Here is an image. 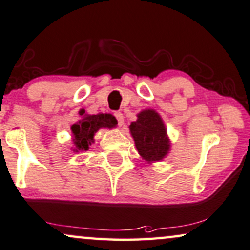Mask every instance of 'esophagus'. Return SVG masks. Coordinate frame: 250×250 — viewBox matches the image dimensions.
I'll use <instances>...</instances> for the list:
<instances>
[{
    "label": "esophagus",
    "instance_id": "1",
    "mask_svg": "<svg viewBox=\"0 0 250 250\" xmlns=\"http://www.w3.org/2000/svg\"><path fill=\"white\" fill-rule=\"evenodd\" d=\"M115 117L117 118L119 126L124 125V116H123L122 112H115Z\"/></svg>",
    "mask_w": 250,
    "mask_h": 250
}]
</instances>
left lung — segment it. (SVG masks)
<instances>
[{
    "label": "left lung",
    "instance_id": "left-lung-1",
    "mask_svg": "<svg viewBox=\"0 0 250 250\" xmlns=\"http://www.w3.org/2000/svg\"><path fill=\"white\" fill-rule=\"evenodd\" d=\"M128 126L139 155L148 163L164 160L171 149L167 126L156 110L145 109Z\"/></svg>",
    "mask_w": 250,
    "mask_h": 250
}]
</instances>
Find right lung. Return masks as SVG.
Segmentation results:
<instances>
[{
  "mask_svg": "<svg viewBox=\"0 0 250 250\" xmlns=\"http://www.w3.org/2000/svg\"><path fill=\"white\" fill-rule=\"evenodd\" d=\"M79 115L82 119L74 123L71 126L72 133V146L71 149L74 153L86 151L89 146L94 144V135L101 128H113L117 126V119L111 113H97V115H88L85 109H80Z\"/></svg>",
  "mask_w": 250,
  "mask_h": 250,
  "instance_id": "obj_1",
  "label": "right lung"
}]
</instances>
